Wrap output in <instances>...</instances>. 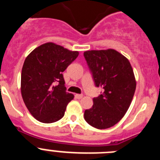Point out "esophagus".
<instances>
[{"label": "esophagus", "mask_w": 160, "mask_h": 160, "mask_svg": "<svg viewBox=\"0 0 160 160\" xmlns=\"http://www.w3.org/2000/svg\"><path fill=\"white\" fill-rule=\"evenodd\" d=\"M82 97H83L82 94H75V98H78V99H81Z\"/></svg>", "instance_id": "1"}]
</instances>
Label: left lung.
Masks as SVG:
<instances>
[{
    "label": "left lung",
    "mask_w": 160,
    "mask_h": 160,
    "mask_svg": "<svg viewBox=\"0 0 160 160\" xmlns=\"http://www.w3.org/2000/svg\"><path fill=\"white\" fill-rule=\"evenodd\" d=\"M94 81L103 92L93 99L94 105L84 113L85 120L97 129L111 128L128 111L136 88L134 71L125 56L115 49L84 52Z\"/></svg>",
    "instance_id": "8db88e82"
}]
</instances>
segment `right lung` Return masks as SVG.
Returning a JSON list of instances; mask_svg holds the SVG:
<instances>
[{
    "label": "right lung",
    "mask_w": 160,
    "mask_h": 160,
    "mask_svg": "<svg viewBox=\"0 0 160 160\" xmlns=\"http://www.w3.org/2000/svg\"><path fill=\"white\" fill-rule=\"evenodd\" d=\"M78 53L47 42L33 49L25 58L21 92L29 113L39 122L51 123L64 116L68 103L74 96L66 91L62 72Z\"/></svg>",
    "instance_id": "right-lung-1"
}]
</instances>
